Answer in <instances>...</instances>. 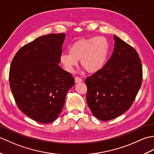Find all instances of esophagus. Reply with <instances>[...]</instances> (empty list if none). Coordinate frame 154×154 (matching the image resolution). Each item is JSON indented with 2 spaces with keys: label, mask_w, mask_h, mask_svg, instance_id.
I'll use <instances>...</instances> for the list:
<instances>
[{
  "label": "esophagus",
  "mask_w": 154,
  "mask_h": 154,
  "mask_svg": "<svg viewBox=\"0 0 154 154\" xmlns=\"http://www.w3.org/2000/svg\"><path fill=\"white\" fill-rule=\"evenodd\" d=\"M82 79H81L80 77H76L75 78V83H80V82H82Z\"/></svg>",
  "instance_id": "34e87169"
}]
</instances>
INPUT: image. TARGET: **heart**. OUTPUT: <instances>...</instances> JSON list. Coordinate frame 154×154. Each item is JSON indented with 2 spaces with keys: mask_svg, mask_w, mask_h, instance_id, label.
Masks as SVG:
<instances>
[{
  "mask_svg": "<svg viewBox=\"0 0 154 154\" xmlns=\"http://www.w3.org/2000/svg\"><path fill=\"white\" fill-rule=\"evenodd\" d=\"M109 43L103 36L81 39L72 44L69 53H63L60 62L64 69L72 73L78 64V61L88 73H94L103 67L106 60Z\"/></svg>",
  "mask_w": 154,
  "mask_h": 154,
  "instance_id": "1",
  "label": "heart"
}]
</instances>
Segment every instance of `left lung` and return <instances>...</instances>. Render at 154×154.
Masks as SVG:
<instances>
[{
	"label": "left lung",
	"instance_id": "8db88e82",
	"mask_svg": "<svg viewBox=\"0 0 154 154\" xmlns=\"http://www.w3.org/2000/svg\"><path fill=\"white\" fill-rule=\"evenodd\" d=\"M112 56L104 66L85 79L87 102L93 115L108 121L128 110L142 81V67L134 48L114 35Z\"/></svg>",
	"mask_w": 154,
	"mask_h": 154
}]
</instances>
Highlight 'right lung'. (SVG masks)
I'll return each instance as SVG.
<instances>
[{
    "mask_svg": "<svg viewBox=\"0 0 154 154\" xmlns=\"http://www.w3.org/2000/svg\"><path fill=\"white\" fill-rule=\"evenodd\" d=\"M65 34L42 35L24 45L12 60L10 86L19 109L40 123H50L60 115L73 76L58 63Z\"/></svg>",
    "mask_w": 154,
    "mask_h": 154,
    "instance_id": "1",
    "label": "right lung"
}]
</instances>
